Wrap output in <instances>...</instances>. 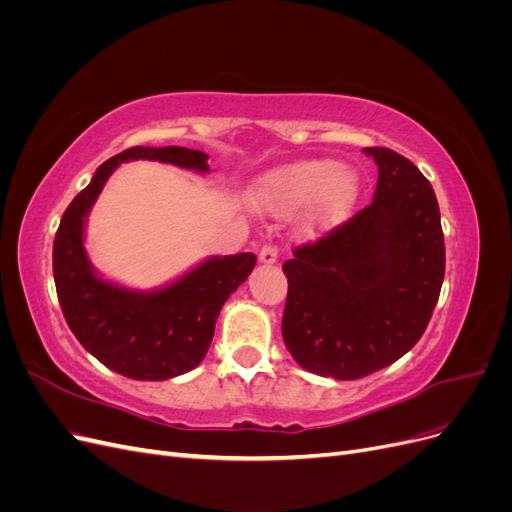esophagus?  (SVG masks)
<instances>
[{"label": "esophagus", "mask_w": 512, "mask_h": 512, "mask_svg": "<svg viewBox=\"0 0 512 512\" xmlns=\"http://www.w3.org/2000/svg\"><path fill=\"white\" fill-rule=\"evenodd\" d=\"M258 260L262 265H275L277 262V247L275 245H262V250L258 252Z\"/></svg>", "instance_id": "obj_1"}]
</instances>
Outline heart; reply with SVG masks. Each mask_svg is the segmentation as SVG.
<instances>
[{"label": "heart", "mask_w": 512, "mask_h": 512, "mask_svg": "<svg viewBox=\"0 0 512 512\" xmlns=\"http://www.w3.org/2000/svg\"><path fill=\"white\" fill-rule=\"evenodd\" d=\"M359 194V173L329 158L292 162L271 170L260 181V196L275 213L288 215L308 205L301 228L312 237L346 224Z\"/></svg>", "instance_id": "b5f03b06"}]
</instances>
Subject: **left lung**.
<instances>
[{
    "mask_svg": "<svg viewBox=\"0 0 512 512\" xmlns=\"http://www.w3.org/2000/svg\"><path fill=\"white\" fill-rule=\"evenodd\" d=\"M378 164L371 205L284 262L282 335L312 374L356 380L401 359L425 333L444 280L431 183L408 158L365 147Z\"/></svg>",
    "mask_w": 512,
    "mask_h": 512,
    "instance_id": "1",
    "label": "left lung"
}]
</instances>
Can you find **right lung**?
Here are the masks:
<instances>
[{"instance_id": "add662e5", "label": "right lung", "mask_w": 512, "mask_h": 512, "mask_svg": "<svg viewBox=\"0 0 512 512\" xmlns=\"http://www.w3.org/2000/svg\"><path fill=\"white\" fill-rule=\"evenodd\" d=\"M128 160L209 173L207 153L188 147H132L106 160L59 222L53 277L68 327L89 354L132 380H168L205 359L220 309L252 273L256 256H211L156 290H132L104 280L85 252V224L106 179Z\"/></svg>"}]
</instances>
